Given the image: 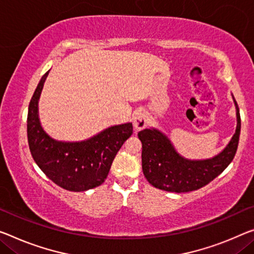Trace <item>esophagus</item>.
I'll use <instances>...</instances> for the list:
<instances>
[{
    "label": "esophagus",
    "mask_w": 254,
    "mask_h": 254,
    "mask_svg": "<svg viewBox=\"0 0 254 254\" xmlns=\"http://www.w3.org/2000/svg\"><path fill=\"white\" fill-rule=\"evenodd\" d=\"M147 125V114L145 111H139L134 117V128L136 131L144 129Z\"/></svg>",
    "instance_id": "esophagus-1"
}]
</instances>
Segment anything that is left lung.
Listing matches in <instances>:
<instances>
[{
	"label": "left lung",
	"mask_w": 254,
	"mask_h": 254,
	"mask_svg": "<svg viewBox=\"0 0 254 254\" xmlns=\"http://www.w3.org/2000/svg\"><path fill=\"white\" fill-rule=\"evenodd\" d=\"M235 102V101H234ZM236 105L237 127L226 149L217 157L193 161L181 157L170 140L157 129L138 132L142 142V168L144 176L159 190L175 193L196 190L209 184L224 171L235 157L241 132V116Z\"/></svg>",
	"instance_id": "8db88e82"
}]
</instances>
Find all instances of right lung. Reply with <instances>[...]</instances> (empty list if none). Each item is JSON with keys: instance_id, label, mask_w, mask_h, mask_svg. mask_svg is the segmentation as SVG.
Masks as SVG:
<instances>
[{"instance_id": "obj_1", "label": "right lung", "mask_w": 254, "mask_h": 254, "mask_svg": "<svg viewBox=\"0 0 254 254\" xmlns=\"http://www.w3.org/2000/svg\"><path fill=\"white\" fill-rule=\"evenodd\" d=\"M49 71L42 77L30 100L27 137L34 161L51 181L71 192H84L103 184L116 154L132 134L130 123L112 126L79 143L57 142L38 119V99Z\"/></svg>"}]
</instances>
